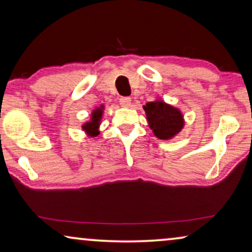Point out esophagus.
<instances>
[{
  "mask_svg": "<svg viewBox=\"0 0 252 252\" xmlns=\"http://www.w3.org/2000/svg\"><path fill=\"white\" fill-rule=\"evenodd\" d=\"M119 103L120 105L124 106V108H129L130 103H132V99H130V97H120Z\"/></svg>",
  "mask_w": 252,
  "mask_h": 252,
  "instance_id": "1",
  "label": "esophagus"
}]
</instances>
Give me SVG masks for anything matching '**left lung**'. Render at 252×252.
<instances>
[{
    "instance_id": "1",
    "label": "left lung",
    "mask_w": 252,
    "mask_h": 252,
    "mask_svg": "<svg viewBox=\"0 0 252 252\" xmlns=\"http://www.w3.org/2000/svg\"><path fill=\"white\" fill-rule=\"evenodd\" d=\"M149 127L155 136L160 140H170L182 129L185 125L184 116L174 106L157 99L143 106Z\"/></svg>"
}]
</instances>
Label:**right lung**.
Segmentation results:
<instances>
[{
	"instance_id": "add662e5",
	"label": "right lung",
	"mask_w": 252,
	"mask_h": 252,
	"mask_svg": "<svg viewBox=\"0 0 252 252\" xmlns=\"http://www.w3.org/2000/svg\"><path fill=\"white\" fill-rule=\"evenodd\" d=\"M103 109H104V106L101 105L99 108H96L95 110H93L91 120L82 125V129H84L89 136H96L99 134L98 128H99V125H101Z\"/></svg>"
}]
</instances>
